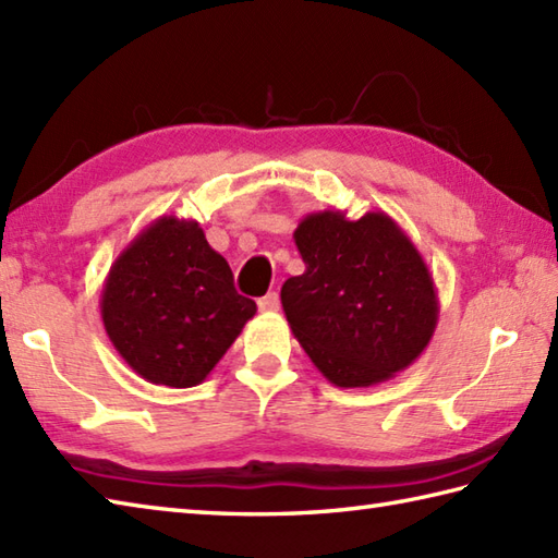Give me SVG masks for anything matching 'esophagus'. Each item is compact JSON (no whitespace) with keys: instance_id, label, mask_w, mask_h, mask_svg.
<instances>
[{"instance_id":"34e87169","label":"esophagus","mask_w":558,"mask_h":558,"mask_svg":"<svg viewBox=\"0 0 558 558\" xmlns=\"http://www.w3.org/2000/svg\"><path fill=\"white\" fill-rule=\"evenodd\" d=\"M258 310H260V312H278V310H280L278 292H268L266 298H260V300H258Z\"/></svg>"}]
</instances>
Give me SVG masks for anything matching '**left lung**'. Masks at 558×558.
<instances>
[{
    "label": "left lung",
    "mask_w": 558,
    "mask_h": 558,
    "mask_svg": "<svg viewBox=\"0 0 558 558\" xmlns=\"http://www.w3.org/2000/svg\"><path fill=\"white\" fill-rule=\"evenodd\" d=\"M302 276L282 312L314 367L341 389L373 387L416 363L438 326V292L409 234L387 213H310L294 229Z\"/></svg>",
    "instance_id": "8db88e82"
}]
</instances>
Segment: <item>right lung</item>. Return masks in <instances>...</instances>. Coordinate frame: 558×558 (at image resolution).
<instances>
[{
  "label": "right lung",
  "instance_id": "add662e5",
  "mask_svg": "<svg viewBox=\"0 0 558 558\" xmlns=\"http://www.w3.org/2000/svg\"><path fill=\"white\" fill-rule=\"evenodd\" d=\"M98 304L120 357L173 389L201 385L256 314L201 225L177 215H161L120 251Z\"/></svg>",
  "mask_w": 558,
  "mask_h": 558
}]
</instances>
